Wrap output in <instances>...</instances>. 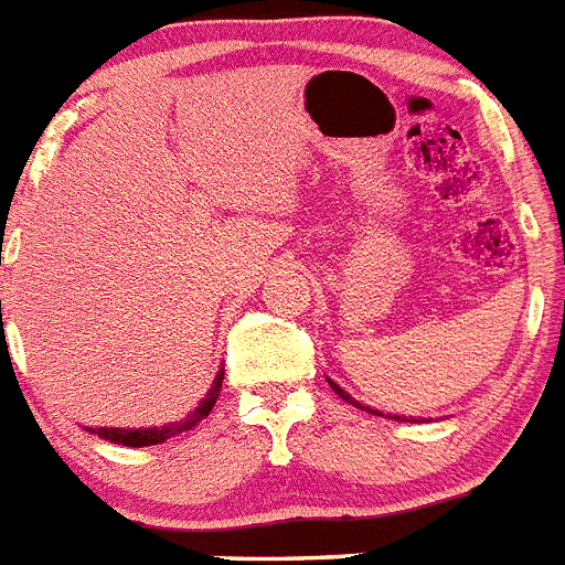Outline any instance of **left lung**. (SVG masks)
I'll return each mask as SVG.
<instances>
[{
  "label": "left lung",
  "mask_w": 565,
  "mask_h": 565,
  "mask_svg": "<svg viewBox=\"0 0 565 565\" xmlns=\"http://www.w3.org/2000/svg\"><path fill=\"white\" fill-rule=\"evenodd\" d=\"M327 381H330V377H327ZM330 386L338 392V395H341L343 401H347V404H355V401H352L350 395H347V392L335 384V381H330ZM355 406H361V404H355ZM361 409H366V406H361ZM366 412H372V415H384V412H375V409H366ZM392 420H406V418H401V415H392ZM409 420H415V418H409Z\"/></svg>",
  "instance_id": "1"
}]
</instances>
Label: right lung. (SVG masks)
I'll return each instance as SVG.
<instances>
[{
  "label": "right lung",
  "instance_id": "obj_1",
  "mask_svg": "<svg viewBox=\"0 0 565 565\" xmlns=\"http://www.w3.org/2000/svg\"><path fill=\"white\" fill-rule=\"evenodd\" d=\"M222 381H224V370L215 375L213 386H210V392L204 395V398L199 401V406H195L193 412H190L188 418L179 420V424H167V426H153V429H107V426H102V429H90L93 435H99V438L110 440V444H121V446H153V444H164L167 438H173V435H179V431H188L193 429L199 420H204L213 412L215 401H218V392H222Z\"/></svg>",
  "mask_w": 565,
  "mask_h": 565
}]
</instances>
